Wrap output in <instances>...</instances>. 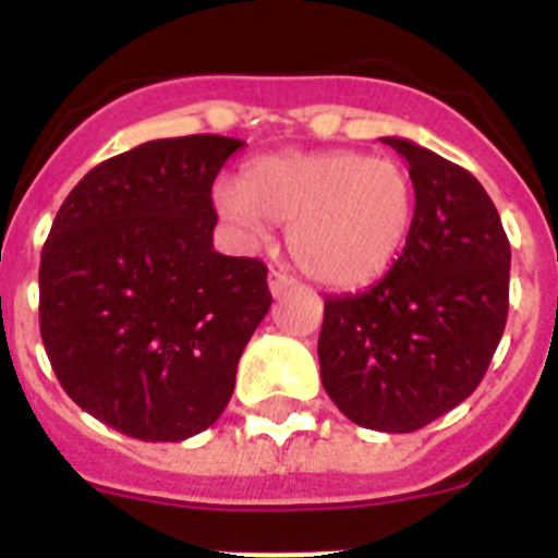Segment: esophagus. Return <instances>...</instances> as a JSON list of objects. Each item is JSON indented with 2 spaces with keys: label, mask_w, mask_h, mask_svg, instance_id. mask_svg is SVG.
Listing matches in <instances>:
<instances>
[{
  "label": "esophagus",
  "mask_w": 558,
  "mask_h": 558,
  "mask_svg": "<svg viewBox=\"0 0 558 558\" xmlns=\"http://www.w3.org/2000/svg\"><path fill=\"white\" fill-rule=\"evenodd\" d=\"M293 284H295L293 276L282 274V270H270L268 274V288H270V293H274V299H279V295L288 293Z\"/></svg>",
  "instance_id": "1"
}]
</instances>
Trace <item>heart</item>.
Returning a JSON list of instances; mask_svg holds the SVG:
<instances>
[{"instance_id":"b5f03b06","label":"heart","mask_w":558,"mask_h":558,"mask_svg":"<svg viewBox=\"0 0 558 558\" xmlns=\"http://www.w3.org/2000/svg\"><path fill=\"white\" fill-rule=\"evenodd\" d=\"M220 215L263 236L288 226L293 263L327 288L352 290L393 265L416 218L405 165L360 150L274 153L245 165L240 186L215 195Z\"/></svg>"}]
</instances>
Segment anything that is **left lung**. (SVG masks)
<instances>
[{
  "mask_svg": "<svg viewBox=\"0 0 558 558\" xmlns=\"http://www.w3.org/2000/svg\"><path fill=\"white\" fill-rule=\"evenodd\" d=\"M416 186L411 236L366 293L324 302L322 383L354 425L413 433L470 397L509 315L511 245L463 167L386 136Z\"/></svg>",
  "mask_w": 558,
  "mask_h": 558,
  "instance_id": "left-lung-1",
  "label": "left lung"
}]
</instances>
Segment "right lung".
I'll return each instance as SVG.
<instances>
[{
    "instance_id": "add662e5",
    "label": "right lung",
    "mask_w": 558,
    "mask_h": 558,
    "mask_svg": "<svg viewBox=\"0 0 558 558\" xmlns=\"http://www.w3.org/2000/svg\"><path fill=\"white\" fill-rule=\"evenodd\" d=\"M245 142L153 140L88 170L38 270L41 340L63 391L113 430L184 441L215 425L270 310L268 268L211 245V184Z\"/></svg>"
}]
</instances>
